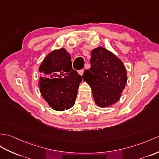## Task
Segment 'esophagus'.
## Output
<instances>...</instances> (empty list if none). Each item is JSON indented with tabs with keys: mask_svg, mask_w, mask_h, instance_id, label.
Listing matches in <instances>:
<instances>
[{
	"mask_svg": "<svg viewBox=\"0 0 159 159\" xmlns=\"http://www.w3.org/2000/svg\"><path fill=\"white\" fill-rule=\"evenodd\" d=\"M84 69H80V70L78 71V73L80 75H82L83 73H84Z\"/></svg>",
	"mask_w": 159,
	"mask_h": 159,
	"instance_id": "obj_1",
	"label": "esophagus"
}]
</instances>
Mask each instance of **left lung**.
Wrapping results in <instances>:
<instances>
[{
    "mask_svg": "<svg viewBox=\"0 0 159 159\" xmlns=\"http://www.w3.org/2000/svg\"><path fill=\"white\" fill-rule=\"evenodd\" d=\"M90 64V68L85 70L82 77L90 85L96 104L107 107L117 102L127 83L124 65L102 47L92 50Z\"/></svg>",
    "mask_w": 159,
    "mask_h": 159,
    "instance_id": "left-lung-1",
    "label": "left lung"
}]
</instances>
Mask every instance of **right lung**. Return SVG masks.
I'll return each instance as SVG.
<instances>
[{
	"instance_id": "obj_1",
	"label": "right lung",
	"mask_w": 159,
	"mask_h": 159,
	"mask_svg": "<svg viewBox=\"0 0 159 159\" xmlns=\"http://www.w3.org/2000/svg\"><path fill=\"white\" fill-rule=\"evenodd\" d=\"M42 97L53 109L64 111L75 104L82 76L72 69L71 56L64 48L54 50L39 67Z\"/></svg>"
}]
</instances>
